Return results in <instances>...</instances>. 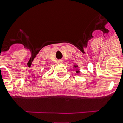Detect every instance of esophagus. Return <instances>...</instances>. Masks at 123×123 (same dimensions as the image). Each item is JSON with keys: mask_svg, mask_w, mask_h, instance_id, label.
Instances as JSON below:
<instances>
[{"mask_svg": "<svg viewBox=\"0 0 123 123\" xmlns=\"http://www.w3.org/2000/svg\"><path fill=\"white\" fill-rule=\"evenodd\" d=\"M59 63L62 64L63 63V61H62V60H60V61H59Z\"/></svg>", "mask_w": 123, "mask_h": 123, "instance_id": "esophagus-1", "label": "esophagus"}]
</instances>
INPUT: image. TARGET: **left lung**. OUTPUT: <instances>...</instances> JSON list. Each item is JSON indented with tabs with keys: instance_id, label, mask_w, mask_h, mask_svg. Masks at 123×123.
I'll list each match as a JSON object with an SVG mask.
<instances>
[{
	"instance_id": "8db88e82",
	"label": "left lung",
	"mask_w": 123,
	"mask_h": 123,
	"mask_svg": "<svg viewBox=\"0 0 123 123\" xmlns=\"http://www.w3.org/2000/svg\"><path fill=\"white\" fill-rule=\"evenodd\" d=\"M73 68H74L76 69V74H80V70H79L78 66V65H76V64L74 65Z\"/></svg>"
}]
</instances>
